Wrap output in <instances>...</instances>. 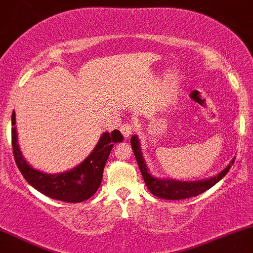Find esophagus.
Masks as SVG:
<instances>
[{"instance_id":"obj_1","label":"esophagus","mask_w":253,"mask_h":253,"mask_svg":"<svg viewBox=\"0 0 253 253\" xmlns=\"http://www.w3.org/2000/svg\"><path fill=\"white\" fill-rule=\"evenodd\" d=\"M120 130H121V133H123V135L125 136V138L127 139L130 134H132L133 130H134V126H133L132 124L126 123V124H124L123 126H121Z\"/></svg>"}]
</instances>
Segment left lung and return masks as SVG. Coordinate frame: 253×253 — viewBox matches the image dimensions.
I'll return each instance as SVG.
<instances>
[{
	"mask_svg": "<svg viewBox=\"0 0 253 253\" xmlns=\"http://www.w3.org/2000/svg\"><path fill=\"white\" fill-rule=\"evenodd\" d=\"M130 145H132L133 152H134L135 159L138 162L139 169H140L141 175H143L144 182L146 184L147 189H149L153 195L161 199L165 200H183L189 199V197L197 196L199 194L205 193L210 188L215 185L220 179L225 177L226 173L231 169V165L234 163V157L227 167L215 176L211 177V178L200 179V181H178L175 178H161L157 177L150 172L149 168H147L146 162L143 156V151H141L140 139L136 134H133L130 138Z\"/></svg>",
	"mask_w": 253,
	"mask_h": 253,
	"instance_id": "1",
	"label": "left lung"
}]
</instances>
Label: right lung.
I'll return each mask as SVG.
<instances>
[{
  "label": "right lung",
  "mask_w": 253,
  "mask_h": 253,
  "mask_svg": "<svg viewBox=\"0 0 253 253\" xmlns=\"http://www.w3.org/2000/svg\"><path fill=\"white\" fill-rule=\"evenodd\" d=\"M15 112L11 115V144L14 158L22 176L34 189L63 202H82L96 193L102 181L103 169L110 151L115 143L123 141V135L118 129L104 132L98 139L96 146L85 159L72 169L59 173H47L36 169L26 161L19 146L15 126Z\"/></svg>",
  "instance_id": "1"
}]
</instances>
